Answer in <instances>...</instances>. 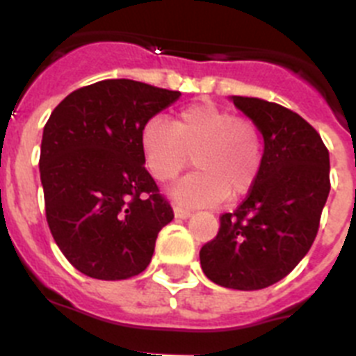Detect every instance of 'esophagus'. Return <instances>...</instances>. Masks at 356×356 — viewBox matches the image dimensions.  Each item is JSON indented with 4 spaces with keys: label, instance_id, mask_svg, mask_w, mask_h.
Returning <instances> with one entry per match:
<instances>
[{
    "label": "esophagus",
    "instance_id": "1",
    "mask_svg": "<svg viewBox=\"0 0 356 356\" xmlns=\"http://www.w3.org/2000/svg\"><path fill=\"white\" fill-rule=\"evenodd\" d=\"M175 217L176 219H187V217H191V210L181 209V207H175Z\"/></svg>",
    "mask_w": 356,
    "mask_h": 356
}]
</instances>
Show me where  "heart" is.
<instances>
[{"mask_svg":"<svg viewBox=\"0 0 356 356\" xmlns=\"http://www.w3.org/2000/svg\"><path fill=\"white\" fill-rule=\"evenodd\" d=\"M140 149L156 181H172L191 155L197 171L171 188L184 207H212L226 196L237 200L257 184L262 168V135L253 121L235 118L212 102L180 110L175 124L153 118L140 130Z\"/></svg>","mask_w":356,"mask_h":356,"instance_id":"obj_1","label":"heart"}]
</instances>
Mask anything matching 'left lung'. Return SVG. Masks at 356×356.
<instances>
[{
    "label": "left lung",
    "instance_id": "1",
    "mask_svg": "<svg viewBox=\"0 0 356 356\" xmlns=\"http://www.w3.org/2000/svg\"><path fill=\"white\" fill-rule=\"evenodd\" d=\"M229 99L262 134V168L238 209L221 216L200 262L213 284L259 291L285 278L312 246L330 194V155L292 110L259 97Z\"/></svg>",
    "mask_w": 356,
    "mask_h": 356
}]
</instances>
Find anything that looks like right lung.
I'll use <instances>...</instances> for the list:
<instances>
[{
    "label": "right lung",
    "mask_w": 356,
    "mask_h": 356,
    "mask_svg": "<svg viewBox=\"0 0 356 356\" xmlns=\"http://www.w3.org/2000/svg\"><path fill=\"white\" fill-rule=\"evenodd\" d=\"M134 80H103L69 94L40 144L46 219L65 259L85 276L127 280L149 266L171 205L144 168L140 130L180 97Z\"/></svg>",
    "instance_id": "right-lung-1"
}]
</instances>
